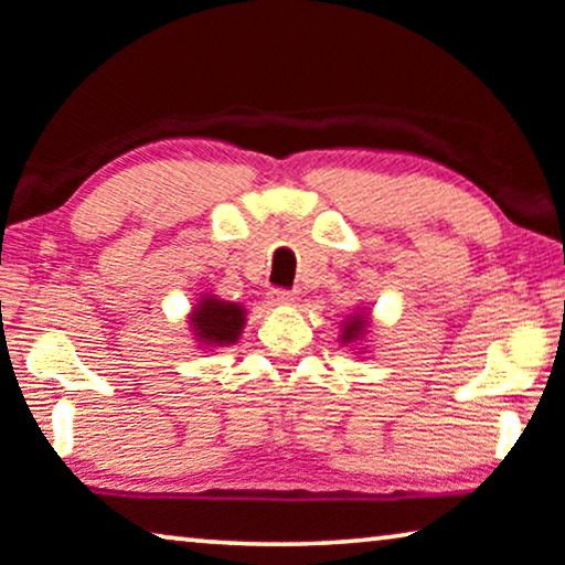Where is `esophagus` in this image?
<instances>
[{
	"label": "esophagus",
	"mask_w": 565,
	"mask_h": 565,
	"mask_svg": "<svg viewBox=\"0 0 565 565\" xmlns=\"http://www.w3.org/2000/svg\"><path fill=\"white\" fill-rule=\"evenodd\" d=\"M271 299L276 301V305H294L297 301V291H289V289H274L271 291Z\"/></svg>",
	"instance_id": "1"
}]
</instances>
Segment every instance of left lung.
I'll list each match as a JSON object with an SVG mask.
<instances>
[{"instance_id":"left-lung-1","label":"left lung","mask_w":565,"mask_h":565,"mask_svg":"<svg viewBox=\"0 0 565 565\" xmlns=\"http://www.w3.org/2000/svg\"><path fill=\"white\" fill-rule=\"evenodd\" d=\"M365 330H369V317L363 312H355L343 322V335H340V343H359L363 340Z\"/></svg>"}]
</instances>
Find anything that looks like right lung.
Here are the masks:
<instances>
[{"mask_svg":"<svg viewBox=\"0 0 565 565\" xmlns=\"http://www.w3.org/2000/svg\"><path fill=\"white\" fill-rule=\"evenodd\" d=\"M196 343L202 348L233 345L241 338L245 324V307L235 301H222L212 294H204L200 305L189 315Z\"/></svg>","mask_w":565,"mask_h":565,"instance_id":"add662e5","label":"right lung"}]
</instances>
